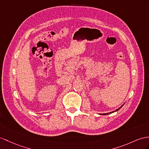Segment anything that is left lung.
<instances>
[{
    "instance_id": "left-lung-1",
    "label": "left lung",
    "mask_w": 149,
    "mask_h": 149,
    "mask_svg": "<svg viewBox=\"0 0 149 149\" xmlns=\"http://www.w3.org/2000/svg\"><path fill=\"white\" fill-rule=\"evenodd\" d=\"M124 105V104H123V105H122L121 106H120V107L119 108H118V109H117L116 110H115V111H112V112H110V113H103V114H102V115H105V114H106V115H107V114H111V113H114V112H115V111H118V110H119L121 107H122V106H123Z\"/></svg>"
}]
</instances>
